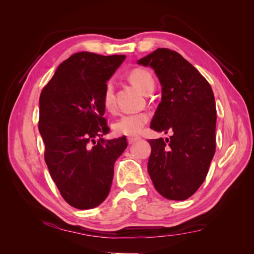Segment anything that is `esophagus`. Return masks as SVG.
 I'll return each mask as SVG.
<instances>
[{"label": "esophagus", "mask_w": 254, "mask_h": 254, "mask_svg": "<svg viewBox=\"0 0 254 254\" xmlns=\"http://www.w3.org/2000/svg\"><path fill=\"white\" fill-rule=\"evenodd\" d=\"M140 139H141V136L134 135V136H128V137H127V141H128L129 144H133V143H135L136 141H139Z\"/></svg>", "instance_id": "esophagus-1"}]
</instances>
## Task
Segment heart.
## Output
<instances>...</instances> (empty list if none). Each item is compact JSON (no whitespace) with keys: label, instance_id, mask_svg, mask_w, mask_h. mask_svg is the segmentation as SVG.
<instances>
[{"label":"heart","instance_id":"heart-1","mask_svg":"<svg viewBox=\"0 0 254 254\" xmlns=\"http://www.w3.org/2000/svg\"><path fill=\"white\" fill-rule=\"evenodd\" d=\"M129 78L143 93L148 94L155 89V79L151 73L143 67H136L129 73ZM103 106L106 110L112 111L115 107L114 84L112 80L106 82L103 93ZM149 120V115L146 112L125 113L112 124L113 131L120 135H132L141 131Z\"/></svg>","mask_w":254,"mask_h":254}]
</instances>
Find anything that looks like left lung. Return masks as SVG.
<instances>
[{
    "instance_id": "left-lung-1",
    "label": "left lung",
    "mask_w": 254,
    "mask_h": 254,
    "mask_svg": "<svg viewBox=\"0 0 254 254\" xmlns=\"http://www.w3.org/2000/svg\"><path fill=\"white\" fill-rule=\"evenodd\" d=\"M137 64L151 66L162 86L150 128L173 135L149 140L148 174L170 200H186L200 188L216 149V106L210 83L179 53L157 49Z\"/></svg>"
}]
</instances>
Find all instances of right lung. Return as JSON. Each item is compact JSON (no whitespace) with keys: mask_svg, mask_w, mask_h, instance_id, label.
Returning <instances> with one entry per match:
<instances>
[{"mask_svg":"<svg viewBox=\"0 0 254 254\" xmlns=\"http://www.w3.org/2000/svg\"><path fill=\"white\" fill-rule=\"evenodd\" d=\"M125 55L80 52L61 64L39 98V131L50 175L64 200L76 209L101 204L108 196L125 136L104 140L103 93Z\"/></svg>","mask_w":254,"mask_h":254,"instance_id":"1","label":"right lung"}]
</instances>
